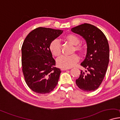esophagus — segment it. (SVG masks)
<instances>
[{
	"label": "esophagus",
	"mask_w": 120,
	"mask_h": 120,
	"mask_svg": "<svg viewBox=\"0 0 120 120\" xmlns=\"http://www.w3.org/2000/svg\"><path fill=\"white\" fill-rule=\"evenodd\" d=\"M69 68H61V70L62 71H66V70H67V69H69Z\"/></svg>",
	"instance_id": "34e87169"
}]
</instances>
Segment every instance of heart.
<instances>
[{
	"instance_id": "b5f03b06",
	"label": "heart",
	"mask_w": 120,
	"mask_h": 120,
	"mask_svg": "<svg viewBox=\"0 0 120 120\" xmlns=\"http://www.w3.org/2000/svg\"><path fill=\"white\" fill-rule=\"evenodd\" d=\"M66 40L69 42L75 45L74 50L76 51L81 52L83 50V47L79 45L80 39L75 34H68L65 37ZM49 51L52 54L56 57H58L61 54V45L60 41L57 39L53 40L49 46ZM78 57L76 54H73L70 56L63 55L57 59V63L59 67L64 68H69L73 67L78 61Z\"/></svg>"
}]
</instances>
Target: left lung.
<instances>
[{"instance_id":"8db88e82","label":"left lung","mask_w":120,"mask_h":120,"mask_svg":"<svg viewBox=\"0 0 120 120\" xmlns=\"http://www.w3.org/2000/svg\"><path fill=\"white\" fill-rule=\"evenodd\" d=\"M71 30L86 40L87 47L86 56L81 63L86 70H81L76 85L83 91H94L102 82L109 65L110 49L107 39L100 29L88 23L75 26Z\"/></svg>"}]
</instances>
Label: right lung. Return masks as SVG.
I'll return each mask as SVG.
<instances>
[{"label":"right lung","mask_w":120,"mask_h":120,"mask_svg":"<svg viewBox=\"0 0 120 120\" xmlns=\"http://www.w3.org/2000/svg\"><path fill=\"white\" fill-rule=\"evenodd\" d=\"M63 30L39 27L28 34L22 47V71L26 85L39 94H48L58 83L60 69L49 46Z\"/></svg>","instance_id":"1"}]
</instances>
